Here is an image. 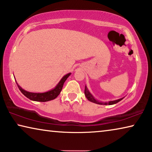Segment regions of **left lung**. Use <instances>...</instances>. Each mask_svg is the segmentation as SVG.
Segmentation results:
<instances>
[{
  "label": "left lung",
  "mask_w": 152,
  "mask_h": 152,
  "mask_svg": "<svg viewBox=\"0 0 152 152\" xmlns=\"http://www.w3.org/2000/svg\"><path fill=\"white\" fill-rule=\"evenodd\" d=\"M85 95L86 98H87L88 100H90V102H94V103L96 104H104V105H107V104H109V105H111V104H116L117 102H120V100H122L123 99V98L122 99H118V100H111V101H109V102H101V101H99V100H98L97 99H96L94 96H93L92 94H91L90 92L89 91V90L88 89L87 86H85Z\"/></svg>",
  "instance_id": "1"
}]
</instances>
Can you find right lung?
<instances>
[{"instance_id":"add662e5","label":"right lung","mask_w":152,"mask_h":152,"mask_svg":"<svg viewBox=\"0 0 152 152\" xmlns=\"http://www.w3.org/2000/svg\"><path fill=\"white\" fill-rule=\"evenodd\" d=\"M71 73L65 75L60 79V81L58 82L56 86H55V88H53V89L48 91V92H28V91L23 89L22 88H21L19 84L17 83V81L15 80V82L17 83L18 87L19 88L21 92L24 94L25 96H26L28 99L30 100H33V101H39V102H47L50 101L55 99L58 95L60 94V92L62 89L63 85L65 81L66 80V79L71 75Z\"/></svg>"}]
</instances>
